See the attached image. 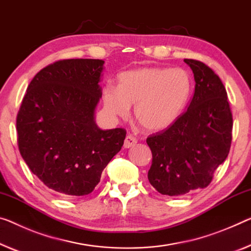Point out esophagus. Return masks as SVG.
Returning <instances> with one entry per match:
<instances>
[{
	"label": "esophagus",
	"mask_w": 251,
	"mask_h": 251,
	"mask_svg": "<svg viewBox=\"0 0 251 251\" xmlns=\"http://www.w3.org/2000/svg\"><path fill=\"white\" fill-rule=\"evenodd\" d=\"M136 144H137V139L134 138L133 136H131V134H128V136H126V139H125V144H123V147H125L126 149L131 148V147H133V146Z\"/></svg>",
	"instance_id": "obj_1"
}]
</instances>
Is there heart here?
<instances>
[{
  "mask_svg": "<svg viewBox=\"0 0 251 251\" xmlns=\"http://www.w3.org/2000/svg\"><path fill=\"white\" fill-rule=\"evenodd\" d=\"M192 91V79L182 68L140 67L119 74L118 86L102 91L104 109L126 119L134 105V117L149 132L171 128L182 114Z\"/></svg>",
  "mask_w": 251,
  "mask_h": 251,
  "instance_id": "obj_1",
  "label": "heart"
}]
</instances>
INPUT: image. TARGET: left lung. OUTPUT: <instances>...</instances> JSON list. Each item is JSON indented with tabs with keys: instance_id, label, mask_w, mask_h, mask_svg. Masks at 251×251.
<instances>
[{
	"instance_id": "left-lung-1",
	"label": "left lung",
	"mask_w": 251,
	"mask_h": 251,
	"mask_svg": "<svg viewBox=\"0 0 251 251\" xmlns=\"http://www.w3.org/2000/svg\"><path fill=\"white\" fill-rule=\"evenodd\" d=\"M184 61L195 80L188 109L171 128L147 138L152 153L148 179L169 196L206 187L228 157L232 139V113L220 77L202 61Z\"/></svg>"
}]
</instances>
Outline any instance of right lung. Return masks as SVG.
<instances>
[{
    "instance_id": "1",
    "label": "right lung",
    "mask_w": 251,
    "mask_h": 251,
    "mask_svg": "<svg viewBox=\"0 0 251 251\" xmlns=\"http://www.w3.org/2000/svg\"><path fill=\"white\" fill-rule=\"evenodd\" d=\"M104 60L65 59L33 77L17 118L19 150L31 172L61 196L93 192L126 130L100 129L95 110Z\"/></svg>"
}]
</instances>
